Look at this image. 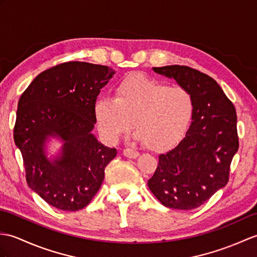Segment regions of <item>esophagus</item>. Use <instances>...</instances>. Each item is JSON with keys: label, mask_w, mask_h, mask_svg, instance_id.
Returning <instances> with one entry per match:
<instances>
[{"label": "esophagus", "mask_w": 257, "mask_h": 257, "mask_svg": "<svg viewBox=\"0 0 257 257\" xmlns=\"http://www.w3.org/2000/svg\"><path fill=\"white\" fill-rule=\"evenodd\" d=\"M123 156L127 157L129 159H136L139 157V152L137 150H134V149H130V148H126L123 150Z\"/></svg>", "instance_id": "esophagus-1"}]
</instances>
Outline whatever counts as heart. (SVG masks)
<instances>
[{
    "label": "heart",
    "instance_id": "obj_1",
    "mask_svg": "<svg viewBox=\"0 0 257 257\" xmlns=\"http://www.w3.org/2000/svg\"><path fill=\"white\" fill-rule=\"evenodd\" d=\"M194 99L186 88L169 86L143 75H129L119 83L115 97L101 95L94 116L103 139L116 143L134 128L136 138L152 149H165L187 130Z\"/></svg>",
    "mask_w": 257,
    "mask_h": 257
}]
</instances>
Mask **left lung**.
<instances>
[{
	"mask_svg": "<svg viewBox=\"0 0 257 257\" xmlns=\"http://www.w3.org/2000/svg\"><path fill=\"white\" fill-rule=\"evenodd\" d=\"M174 79L194 99L192 123L184 139L159 156L148 186L172 209L192 210L224 187L238 149L234 105L212 77L186 65L153 68Z\"/></svg>",
	"mask_w": 257,
	"mask_h": 257,
	"instance_id": "left-lung-1",
	"label": "left lung"
}]
</instances>
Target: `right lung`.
Here are the masks:
<instances>
[{"label": "right lung", "mask_w": 257, "mask_h": 257, "mask_svg": "<svg viewBox=\"0 0 257 257\" xmlns=\"http://www.w3.org/2000/svg\"><path fill=\"white\" fill-rule=\"evenodd\" d=\"M115 70L70 61L35 77L19 100L14 141L20 149L28 186L48 204L64 211L86 207L96 195L105 168L116 157L92 134L94 104ZM50 138L64 142L53 160L45 156Z\"/></svg>", "instance_id": "1"}]
</instances>
